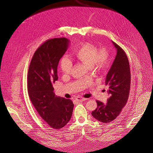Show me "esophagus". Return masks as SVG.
<instances>
[{
	"label": "esophagus",
	"instance_id": "1",
	"mask_svg": "<svg viewBox=\"0 0 153 153\" xmlns=\"http://www.w3.org/2000/svg\"><path fill=\"white\" fill-rule=\"evenodd\" d=\"M86 99L85 98H82V97H77L76 98V100L77 102H83V101H85Z\"/></svg>",
	"mask_w": 153,
	"mask_h": 153
}]
</instances>
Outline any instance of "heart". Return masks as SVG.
<instances>
[{
	"label": "heart",
	"instance_id": "obj_1",
	"mask_svg": "<svg viewBox=\"0 0 153 153\" xmlns=\"http://www.w3.org/2000/svg\"><path fill=\"white\" fill-rule=\"evenodd\" d=\"M74 56L89 67L94 65L97 68L104 67L108 61V53L106 50L97 48L90 43H82L77 46L73 51ZM72 67L70 59L63 58L60 62V67L63 73H69Z\"/></svg>",
	"mask_w": 153,
	"mask_h": 153
}]
</instances>
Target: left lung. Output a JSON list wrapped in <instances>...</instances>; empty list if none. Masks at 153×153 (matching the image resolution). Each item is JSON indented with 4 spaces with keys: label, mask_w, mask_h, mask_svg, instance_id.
I'll return each mask as SVG.
<instances>
[{
    "label": "left lung",
    "mask_w": 153,
    "mask_h": 153,
    "mask_svg": "<svg viewBox=\"0 0 153 153\" xmlns=\"http://www.w3.org/2000/svg\"><path fill=\"white\" fill-rule=\"evenodd\" d=\"M112 42L117 54L105 79L109 97L105 104L97 100V107L91 112L93 117L103 123H110L120 115L126 104L130 90L131 74L128 59L125 51L116 43Z\"/></svg>",
    "instance_id": "left-lung-1"
}]
</instances>
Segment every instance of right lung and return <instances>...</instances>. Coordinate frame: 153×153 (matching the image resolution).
<instances>
[{
  "label": "right lung",
  "mask_w": 153,
  "mask_h": 153,
  "mask_svg": "<svg viewBox=\"0 0 153 153\" xmlns=\"http://www.w3.org/2000/svg\"><path fill=\"white\" fill-rule=\"evenodd\" d=\"M69 41L65 37L48 39L34 53L28 68L29 98L44 121L55 130L65 126L72 117L74 103L55 96L53 85L58 80L59 61L67 51Z\"/></svg>",
  "instance_id": "add662e5"
}]
</instances>
